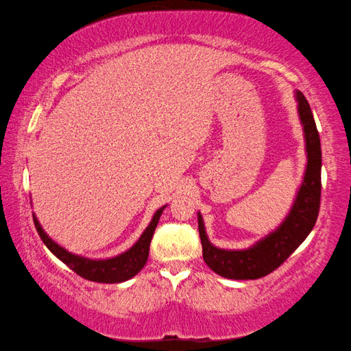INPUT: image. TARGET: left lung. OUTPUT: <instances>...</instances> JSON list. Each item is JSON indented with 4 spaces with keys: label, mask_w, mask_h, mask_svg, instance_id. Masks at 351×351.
<instances>
[{
    "label": "left lung",
    "mask_w": 351,
    "mask_h": 351,
    "mask_svg": "<svg viewBox=\"0 0 351 351\" xmlns=\"http://www.w3.org/2000/svg\"><path fill=\"white\" fill-rule=\"evenodd\" d=\"M297 112L304 130L306 165L289 212L277 228L246 249H221L212 245L206 232L203 215L198 212V230L203 258L218 276L234 280H255L277 269L304 240L316 224L320 204V170L322 150L316 122L308 100L300 91L294 93Z\"/></svg>",
    "instance_id": "left-lung-1"
}]
</instances>
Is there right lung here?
I'll list each match as a JSON object with an SVG mask.
<instances>
[{"instance_id": "1", "label": "right lung", "mask_w": 351, "mask_h": 351, "mask_svg": "<svg viewBox=\"0 0 351 351\" xmlns=\"http://www.w3.org/2000/svg\"><path fill=\"white\" fill-rule=\"evenodd\" d=\"M165 207H167V204L159 207V209L154 212L150 224L147 226L144 232H142V235L139 237V240L136 241L132 247L127 249L125 252L119 254L116 257H111V258H88V257H83V255L69 252L45 232V229L41 228V224L38 221V218L35 217V213H34V223H35V228H37L40 239L43 240L46 247L49 249V251L54 254L58 260H62L69 269H73L75 274H79L80 277L91 282L121 283V282L130 280V278L134 277L145 266L147 258H148V251H150V241H152L153 232L154 229H156L159 217H161V213Z\"/></svg>"}]
</instances>
